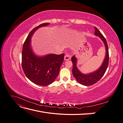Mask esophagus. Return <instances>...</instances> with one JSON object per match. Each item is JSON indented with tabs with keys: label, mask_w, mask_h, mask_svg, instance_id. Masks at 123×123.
Segmentation results:
<instances>
[{
	"label": "esophagus",
	"mask_w": 123,
	"mask_h": 123,
	"mask_svg": "<svg viewBox=\"0 0 123 123\" xmlns=\"http://www.w3.org/2000/svg\"><path fill=\"white\" fill-rule=\"evenodd\" d=\"M70 58H71V56L70 55H69V54L65 55V57H64V59L65 61L69 60V59H70Z\"/></svg>",
	"instance_id": "obj_1"
}]
</instances>
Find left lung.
Here are the masks:
<instances>
[{"instance_id": "left-lung-1", "label": "left lung", "mask_w": 123, "mask_h": 123, "mask_svg": "<svg viewBox=\"0 0 123 123\" xmlns=\"http://www.w3.org/2000/svg\"><path fill=\"white\" fill-rule=\"evenodd\" d=\"M94 29L95 35L98 36L102 40L106 48L105 58L104 59L102 66L95 71L88 74H85L81 73L80 71L78 69L76 66L77 59L75 55H74L71 58V61L73 64V69L72 71L74 77L75 78V79L80 84L84 86H87L92 85L97 83L104 75L109 64V51L107 41L98 30L96 27H94Z\"/></svg>"}]
</instances>
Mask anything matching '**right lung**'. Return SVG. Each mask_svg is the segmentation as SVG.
Masks as SVG:
<instances>
[{"label":"right lung","instance_id":"right-lung-1","mask_svg":"<svg viewBox=\"0 0 123 123\" xmlns=\"http://www.w3.org/2000/svg\"><path fill=\"white\" fill-rule=\"evenodd\" d=\"M44 23L33 29L30 32L23 44L21 64L25 76L36 85L46 86L52 83L58 76L64 59V54H50L44 56H37L31 48V38L39 28L49 25Z\"/></svg>","mask_w":123,"mask_h":123}]
</instances>
